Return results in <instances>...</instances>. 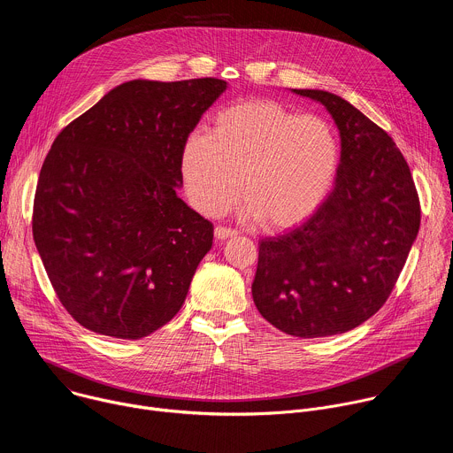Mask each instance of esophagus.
Here are the masks:
<instances>
[{
	"mask_svg": "<svg viewBox=\"0 0 453 453\" xmlns=\"http://www.w3.org/2000/svg\"><path fill=\"white\" fill-rule=\"evenodd\" d=\"M236 234H238V231H234L231 227H224V226H217L215 227V238L217 240H227V238L236 236Z\"/></svg>",
	"mask_w": 453,
	"mask_h": 453,
	"instance_id": "obj_1",
	"label": "esophagus"
}]
</instances>
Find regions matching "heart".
Here are the masks:
<instances>
[{"label": "heart", "instance_id": "b5f03b06", "mask_svg": "<svg viewBox=\"0 0 453 453\" xmlns=\"http://www.w3.org/2000/svg\"><path fill=\"white\" fill-rule=\"evenodd\" d=\"M341 143L335 128L273 100H249L220 111L211 133H191L179 168L188 199L201 213L227 211L242 191L247 217L280 229L310 219L335 184Z\"/></svg>", "mask_w": 453, "mask_h": 453}]
</instances>
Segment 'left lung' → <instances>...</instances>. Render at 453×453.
<instances>
[{"instance_id":"obj_1","label":"left lung","mask_w":453,"mask_h":453,"mask_svg":"<svg viewBox=\"0 0 453 453\" xmlns=\"http://www.w3.org/2000/svg\"><path fill=\"white\" fill-rule=\"evenodd\" d=\"M292 93L334 118L341 166L328 199L306 222L260 242L252 299L278 330L315 339L349 332L383 306L421 210L409 165L383 128L334 93Z\"/></svg>"}]
</instances>
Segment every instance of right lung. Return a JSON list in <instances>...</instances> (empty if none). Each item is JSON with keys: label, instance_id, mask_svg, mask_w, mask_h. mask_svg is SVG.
<instances>
[{"label": "right lung", "instance_id": "1", "mask_svg": "<svg viewBox=\"0 0 453 453\" xmlns=\"http://www.w3.org/2000/svg\"><path fill=\"white\" fill-rule=\"evenodd\" d=\"M226 81H131L55 138L34 201V242L84 328L138 341L180 310L213 224L179 196L186 136Z\"/></svg>", "mask_w": 453, "mask_h": 453}]
</instances>
